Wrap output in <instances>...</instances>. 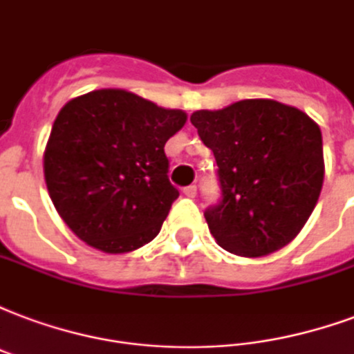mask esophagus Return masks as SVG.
I'll return each instance as SVG.
<instances>
[{"instance_id":"34e87169","label":"esophagus","mask_w":354,"mask_h":354,"mask_svg":"<svg viewBox=\"0 0 354 354\" xmlns=\"http://www.w3.org/2000/svg\"><path fill=\"white\" fill-rule=\"evenodd\" d=\"M183 194H185V196H188V198H196V194H198V187H196V185H190V187H187L185 190H183Z\"/></svg>"}]
</instances>
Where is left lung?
<instances>
[{"label":"left lung","instance_id":"obj_1","mask_svg":"<svg viewBox=\"0 0 354 354\" xmlns=\"http://www.w3.org/2000/svg\"><path fill=\"white\" fill-rule=\"evenodd\" d=\"M190 121L218 164L222 201L205 211L218 246L235 256L261 257L291 243L323 188L319 124L270 98L198 110Z\"/></svg>","mask_w":354,"mask_h":354}]
</instances>
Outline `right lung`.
<instances>
[{"mask_svg":"<svg viewBox=\"0 0 354 354\" xmlns=\"http://www.w3.org/2000/svg\"><path fill=\"white\" fill-rule=\"evenodd\" d=\"M187 119L124 89H97L61 108L44 149V180L80 241L127 254L158 235L179 198L164 145Z\"/></svg>","mask_w":354,"mask_h":354,"instance_id":"1","label":"right lung"}]
</instances>
